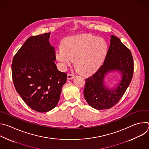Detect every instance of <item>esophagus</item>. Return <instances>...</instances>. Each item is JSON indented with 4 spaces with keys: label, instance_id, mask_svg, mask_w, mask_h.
<instances>
[{
    "label": "esophagus",
    "instance_id": "obj_1",
    "mask_svg": "<svg viewBox=\"0 0 149 149\" xmlns=\"http://www.w3.org/2000/svg\"><path fill=\"white\" fill-rule=\"evenodd\" d=\"M74 77V75L73 74H68V75H67V78H68V79H72Z\"/></svg>",
    "mask_w": 149,
    "mask_h": 149
}]
</instances>
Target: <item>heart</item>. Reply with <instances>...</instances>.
Here are the masks:
<instances>
[{
  "label": "heart",
  "instance_id": "b5f03b06",
  "mask_svg": "<svg viewBox=\"0 0 149 149\" xmlns=\"http://www.w3.org/2000/svg\"><path fill=\"white\" fill-rule=\"evenodd\" d=\"M107 51V44L104 39L84 34L66 39L63 47L56 49V57L63 69L75 60L77 70L83 75H89L100 67Z\"/></svg>",
  "mask_w": 149,
  "mask_h": 149
}]
</instances>
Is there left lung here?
Instances as JSON below:
<instances>
[{
    "label": "left lung",
    "mask_w": 149,
    "mask_h": 149,
    "mask_svg": "<svg viewBox=\"0 0 149 149\" xmlns=\"http://www.w3.org/2000/svg\"><path fill=\"white\" fill-rule=\"evenodd\" d=\"M116 70L122 75L117 88L109 89L104 86L107 72ZM134 62L132 52L120 39L111 36L110 45L103 64L92 76L86 79L84 90L85 99L91 107L97 110L109 109L123 97L132 79Z\"/></svg>",
    "instance_id": "8db88e82"
}]
</instances>
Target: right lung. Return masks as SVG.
Segmentation results:
<instances>
[{"label":"right lung","mask_w":149,"mask_h":149,"mask_svg":"<svg viewBox=\"0 0 149 149\" xmlns=\"http://www.w3.org/2000/svg\"><path fill=\"white\" fill-rule=\"evenodd\" d=\"M50 33L29 37L16 52L12 63V75L17 93L32 110L45 113L55 108L67 81L54 61Z\"/></svg>","instance_id":"obj_1"}]
</instances>
